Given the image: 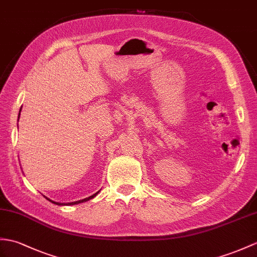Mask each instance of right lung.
Segmentation results:
<instances>
[{"mask_svg": "<svg viewBox=\"0 0 257 257\" xmlns=\"http://www.w3.org/2000/svg\"><path fill=\"white\" fill-rule=\"evenodd\" d=\"M20 115H21V110H20ZM19 118H20V116H19ZM99 193V190H98V192L97 193H95L94 195H92V196H89V197H87V198H84V199H82V200H79V201H73V202H69V204L68 205H76V204H80V202H84V201H87V200H89V199H92V198H94V197L95 196H96L97 194ZM46 198H47V197H46ZM48 199V198H47ZM48 200H49V201H51L52 202V204H56V205H65V204H61V202H56V201H52L51 199H48Z\"/></svg>", "mask_w": 257, "mask_h": 257, "instance_id": "right-lung-1", "label": "right lung"}]
</instances>
